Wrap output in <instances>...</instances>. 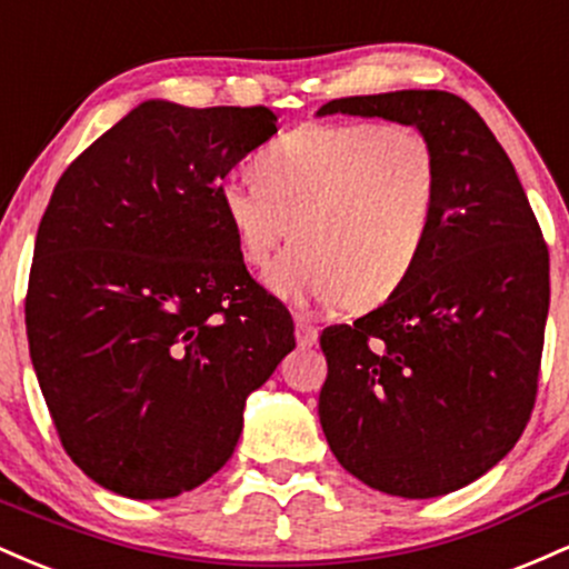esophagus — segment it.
I'll list each match as a JSON object with an SVG mask.
<instances>
[{
  "mask_svg": "<svg viewBox=\"0 0 569 569\" xmlns=\"http://www.w3.org/2000/svg\"><path fill=\"white\" fill-rule=\"evenodd\" d=\"M296 338H298V347H315L317 338H319V330L315 328L311 322H303V319H298L296 322Z\"/></svg>",
  "mask_w": 569,
  "mask_h": 569,
  "instance_id": "obj_1",
  "label": "esophagus"
}]
</instances>
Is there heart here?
<instances>
[{"mask_svg": "<svg viewBox=\"0 0 569 569\" xmlns=\"http://www.w3.org/2000/svg\"><path fill=\"white\" fill-rule=\"evenodd\" d=\"M254 182L220 188V212L241 260L271 266L290 301L368 311L408 282L430 241L440 166L425 131L379 120L303 123L254 158Z\"/></svg>", "mask_w": 569, "mask_h": 569, "instance_id": "b5f03b06", "label": "heart"}]
</instances>
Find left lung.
<instances>
[{
    "instance_id": "left-lung-1",
    "label": "left lung",
    "mask_w": 569,
    "mask_h": 569,
    "mask_svg": "<svg viewBox=\"0 0 569 569\" xmlns=\"http://www.w3.org/2000/svg\"><path fill=\"white\" fill-rule=\"evenodd\" d=\"M333 112L425 131L440 196L408 282L319 336V422L338 462L370 489L449 495L495 468L532 417L551 298L546 239L506 150L459 96L395 91L319 107Z\"/></svg>"
}]
</instances>
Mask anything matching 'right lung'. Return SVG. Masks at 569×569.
<instances>
[{
  "label": "right lung",
  "instance_id": "right-lung-1",
  "mask_svg": "<svg viewBox=\"0 0 569 569\" xmlns=\"http://www.w3.org/2000/svg\"><path fill=\"white\" fill-rule=\"evenodd\" d=\"M277 133L268 107L144 101L56 182L34 241L27 336L59 440L99 487L166 500L241 436L247 395L296 347L247 271L220 188Z\"/></svg>",
  "mask_w": 569,
  "mask_h": 569
}]
</instances>
